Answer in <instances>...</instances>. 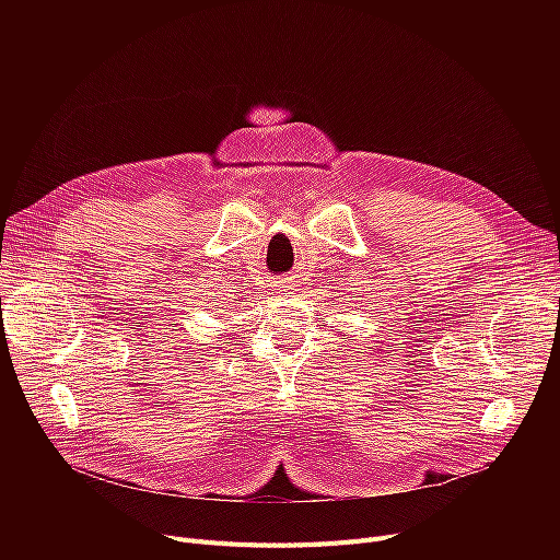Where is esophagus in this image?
<instances>
[{
	"label": "esophagus",
	"mask_w": 560,
	"mask_h": 560,
	"mask_svg": "<svg viewBox=\"0 0 560 560\" xmlns=\"http://www.w3.org/2000/svg\"><path fill=\"white\" fill-rule=\"evenodd\" d=\"M275 290H277V295H290V292L295 290V288H292V283L288 279H283V281H277Z\"/></svg>",
	"instance_id": "obj_1"
}]
</instances>
